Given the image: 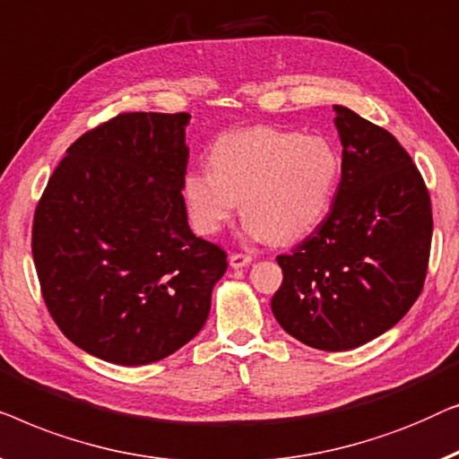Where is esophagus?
I'll return each instance as SVG.
<instances>
[{
  "label": "esophagus",
  "instance_id": "esophagus-1",
  "mask_svg": "<svg viewBox=\"0 0 459 459\" xmlns=\"http://www.w3.org/2000/svg\"><path fill=\"white\" fill-rule=\"evenodd\" d=\"M251 260H254V257H251L249 254H232V255L229 257V262H230L232 268H243V266H247V264H251Z\"/></svg>",
  "mask_w": 459,
  "mask_h": 459
}]
</instances>
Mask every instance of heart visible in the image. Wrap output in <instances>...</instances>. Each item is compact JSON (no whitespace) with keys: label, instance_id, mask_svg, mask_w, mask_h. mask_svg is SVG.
Returning a JSON list of instances; mask_svg holds the SVG:
<instances>
[{"label":"heart","instance_id":"heart-1","mask_svg":"<svg viewBox=\"0 0 459 459\" xmlns=\"http://www.w3.org/2000/svg\"><path fill=\"white\" fill-rule=\"evenodd\" d=\"M208 160L212 170L195 168L183 178L189 221L208 237L227 227L241 202L249 237L295 241L326 216L341 174L331 141L270 126L222 134Z\"/></svg>","mask_w":459,"mask_h":459}]
</instances>
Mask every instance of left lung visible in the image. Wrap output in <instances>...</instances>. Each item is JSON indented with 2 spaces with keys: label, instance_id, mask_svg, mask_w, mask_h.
<instances>
[{
  "label": "left lung",
  "instance_id": "left-lung-1",
  "mask_svg": "<svg viewBox=\"0 0 459 459\" xmlns=\"http://www.w3.org/2000/svg\"><path fill=\"white\" fill-rule=\"evenodd\" d=\"M343 162L334 202L291 254L276 257L279 325L301 343L347 351L389 331L420 297L432 208L410 153L383 126L334 106Z\"/></svg>",
  "mask_w": 459,
  "mask_h": 459
}]
</instances>
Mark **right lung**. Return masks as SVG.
<instances>
[{"mask_svg":"<svg viewBox=\"0 0 459 459\" xmlns=\"http://www.w3.org/2000/svg\"><path fill=\"white\" fill-rule=\"evenodd\" d=\"M191 116L125 112L81 134L39 199L33 260L57 328L120 366L170 356L202 331L227 254L186 222Z\"/></svg>","mask_w":459,"mask_h":459,"instance_id":"right-lung-1","label":"right lung"}]
</instances>
